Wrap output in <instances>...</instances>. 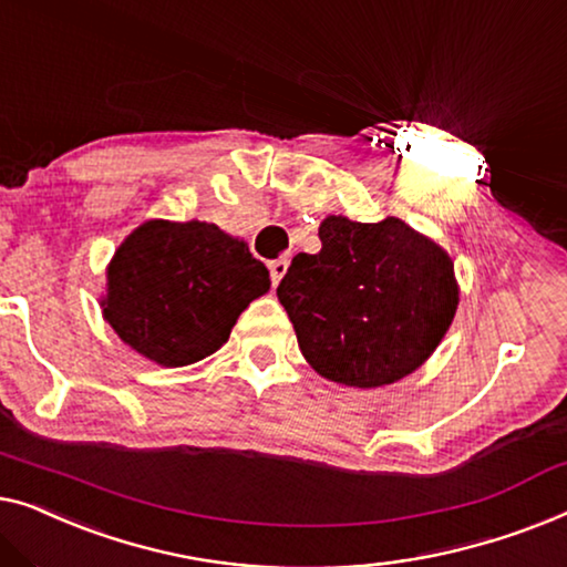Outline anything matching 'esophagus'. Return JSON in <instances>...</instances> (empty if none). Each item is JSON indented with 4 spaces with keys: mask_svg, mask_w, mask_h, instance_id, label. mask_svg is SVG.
Returning a JSON list of instances; mask_svg holds the SVG:
<instances>
[{
    "mask_svg": "<svg viewBox=\"0 0 567 567\" xmlns=\"http://www.w3.org/2000/svg\"><path fill=\"white\" fill-rule=\"evenodd\" d=\"M287 267H290V259H287V257L269 261V277H272V285H280V280L287 272Z\"/></svg>",
    "mask_w": 567,
    "mask_h": 567,
    "instance_id": "34e87169",
    "label": "esophagus"
}]
</instances>
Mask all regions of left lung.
<instances>
[{
	"mask_svg": "<svg viewBox=\"0 0 567 567\" xmlns=\"http://www.w3.org/2000/svg\"><path fill=\"white\" fill-rule=\"evenodd\" d=\"M321 251L298 254L277 287L310 367L341 385L380 388L429 360L457 310L446 254L398 218L329 215Z\"/></svg>",
	"mask_w": 567,
	"mask_h": 567,
	"instance_id": "1",
	"label": "left lung"
}]
</instances>
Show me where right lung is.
<instances>
[{
  "instance_id": "right-lung-1",
  "label": "right lung",
  "mask_w": 567,
  "mask_h": 567,
  "mask_svg": "<svg viewBox=\"0 0 567 567\" xmlns=\"http://www.w3.org/2000/svg\"><path fill=\"white\" fill-rule=\"evenodd\" d=\"M267 290V267L213 223L148 220L110 261L102 306L135 352L185 367L218 352L236 318Z\"/></svg>"
}]
</instances>
